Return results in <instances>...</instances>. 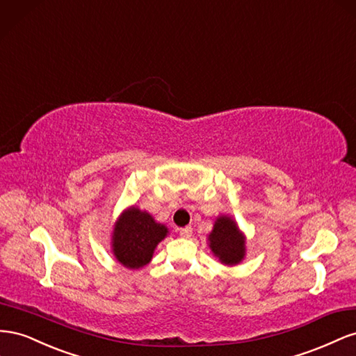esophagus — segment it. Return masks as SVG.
Masks as SVG:
<instances>
[{"instance_id": "obj_1", "label": "esophagus", "mask_w": 356, "mask_h": 356, "mask_svg": "<svg viewBox=\"0 0 356 356\" xmlns=\"http://www.w3.org/2000/svg\"><path fill=\"white\" fill-rule=\"evenodd\" d=\"M179 236L184 237V238H189V237L192 236V228H191V227L180 228V229H179Z\"/></svg>"}]
</instances>
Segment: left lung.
Wrapping results in <instances>:
<instances>
[{"label":"left lung","mask_w":356,"mask_h":356,"mask_svg":"<svg viewBox=\"0 0 356 356\" xmlns=\"http://www.w3.org/2000/svg\"><path fill=\"white\" fill-rule=\"evenodd\" d=\"M207 241L211 253L223 266H238L246 257L245 232L238 228L236 219L228 215H219L216 218Z\"/></svg>","instance_id":"8db88e82"}]
</instances>
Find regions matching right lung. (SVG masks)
I'll use <instances>...</instances> for the list:
<instances>
[{
	"instance_id": "add662e5",
	"label": "right lung",
	"mask_w": 356,
	"mask_h": 356,
	"mask_svg": "<svg viewBox=\"0 0 356 356\" xmlns=\"http://www.w3.org/2000/svg\"><path fill=\"white\" fill-rule=\"evenodd\" d=\"M168 236V228L146 210L131 206L120 213L111 231V252L122 266L140 270L152 261L159 243Z\"/></svg>"
}]
</instances>
